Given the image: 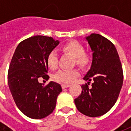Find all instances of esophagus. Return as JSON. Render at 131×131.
I'll return each mask as SVG.
<instances>
[{"label": "esophagus", "instance_id": "34e87169", "mask_svg": "<svg viewBox=\"0 0 131 131\" xmlns=\"http://www.w3.org/2000/svg\"><path fill=\"white\" fill-rule=\"evenodd\" d=\"M70 86L69 84H62V88H69Z\"/></svg>", "mask_w": 131, "mask_h": 131}]
</instances>
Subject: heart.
Segmentation results:
<instances>
[{
	"label": "heart",
	"instance_id": "heart-1",
	"mask_svg": "<svg viewBox=\"0 0 131 131\" xmlns=\"http://www.w3.org/2000/svg\"><path fill=\"white\" fill-rule=\"evenodd\" d=\"M63 51L75 57L76 62L81 67H85L90 64L91 55L85 52L84 46L76 40H72L66 43L62 48ZM47 64L50 69H54L58 64V54L55 50L51 51L47 57ZM79 73L76 69L60 70L53 76L55 81L62 83H70L79 77Z\"/></svg>",
	"mask_w": 131,
	"mask_h": 131
}]
</instances>
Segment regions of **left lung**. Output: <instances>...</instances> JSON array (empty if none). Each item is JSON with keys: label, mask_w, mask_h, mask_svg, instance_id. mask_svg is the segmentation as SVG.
<instances>
[{"label": "left lung", "mask_w": 131, "mask_h": 131, "mask_svg": "<svg viewBox=\"0 0 131 131\" xmlns=\"http://www.w3.org/2000/svg\"><path fill=\"white\" fill-rule=\"evenodd\" d=\"M93 52L91 69L83 77L88 84L74 100L77 110L91 117L104 115L114 105L123 85L124 74L118 52L110 40L97 34L85 38Z\"/></svg>", "instance_id": "8db88e82"}]
</instances>
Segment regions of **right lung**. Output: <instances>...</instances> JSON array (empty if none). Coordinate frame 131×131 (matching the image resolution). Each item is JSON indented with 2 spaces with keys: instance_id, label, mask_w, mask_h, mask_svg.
I'll return each mask as SVG.
<instances>
[{
  "instance_id": "obj_1",
  "label": "right lung",
  "mask_w": 131,
  "mask_h": 131,
  "mask_svg": "<svg viewBox=\"0 0 131 131\" xmlns=\"http://www.w3.org/2000/svg\"><path fill=\"white\" fill-rule=\"evenodd\" d=\"M59 43L52 37L35 36L19 43L13 54L7 75L9 89L19 110L31 118L50 114L62 91L57 83L43 86L38 81L40 77H48L47 57Z\"/></svg>"
}]
</instances>
